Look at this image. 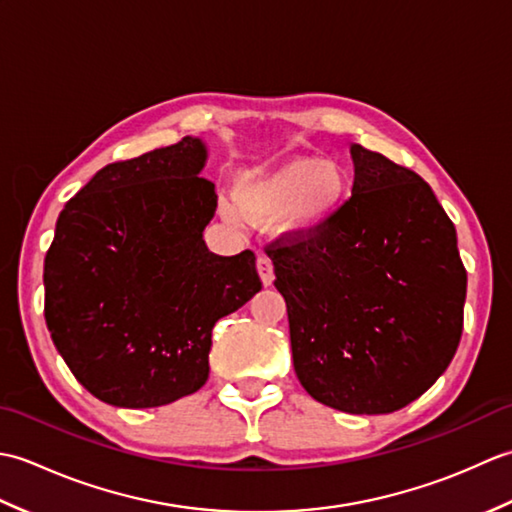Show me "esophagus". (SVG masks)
Instances as JSON below:
<instances>
[{
	"label": "esophagus",
	"instance_id": "34e87169",
	"mask_svg": "<svg viewBox=\"0 0 512 512\" xmlns=\"http://www.w3.org/2000/svg\"><path fill=\"white\" fill-rule=\"evenodd\" d=\"M257 273H259V279H262L264 286H273L275 273H273V262H270L268 255L257 257Z\"/></svg>",
	"mask_w": 512,
	"mask_h": 512
}]
</instances>
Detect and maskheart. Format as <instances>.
<instances>
[{
    "label": "heart",
    "mask_w": 512,
    "mask_h": 512,
    "mask_svg": "<svg viewBox=\"0 0 512 512\" xmlns=\"http://www.w3.org/2000/svg\"><path fill=\"white\" fill-rule=\"evenodd\" d=\"M347 191L350 180L339 162L292 156L239 173L233 182V202H224V213L233 222H275L281 233L301 237L330 222Z\"/></svg>",
    "instance_id": "obj_1"
}]
</instances>
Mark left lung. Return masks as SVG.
Wrapping results in <instances>:
<instances>
[{
	"mask_svg": "<svg viewBox=\"0 0 512 512\" xmlns=\"http://www.w3.org/2000/svg\"><path fill=\"white\" fill-rule=\"evenodd\" d=\"M352 198L330 222L268 246L292 363L308 394L345 413L420 398L458 350L466 270L455 226L418 173L350 145Z\"/></svg>",
	"mask_w": 512,
	"mask_h": 512,
	"instance_id": "8db88e82",
	"label": "left lung"
}]
</instances>
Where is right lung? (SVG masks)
I'll return each instance as SVG.
<instances>
[{
    "label": "right lung",
    "instance_id": "add662e5",
    "mask_svg": "<svg viewBox=\"0 0 512 512\" xmlns=\"http://www.w3.org/2000/svg\"><path fill=\"white\" fill-rule=\"evenodd\" d=\"M202 138L103 167L65 204L43 264L46 323L74 378L114 407H162L209 378L213 325L262 290L255 255L204 244L217 195Z\"/></svg>",
    "mask_w": 512,
    "mask_h": 512
}]
</instances>
